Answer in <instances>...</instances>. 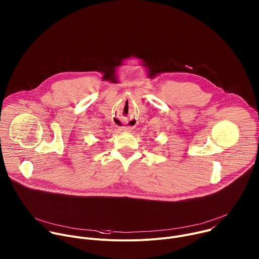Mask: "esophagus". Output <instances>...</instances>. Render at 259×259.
Listing matches in <instances>:
<instances>
[{
	"mask_svg": "<svg viewBox=\"0 0 259 259\" xmlns=\"http://www.w3.org/2000/svg\"><path fill=\"white\" fill-rule=\"evenodd\" d=\"M122 129H124V130H130V129H131V127H123Z\"/></svg>",
	"mask_w": 259,
	"mask_h": 259,
	"instance_id": "34e87169",
	"label": "esophagus"
}]
</instances>
